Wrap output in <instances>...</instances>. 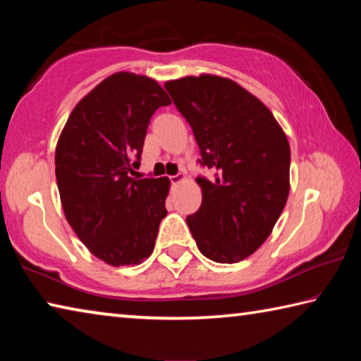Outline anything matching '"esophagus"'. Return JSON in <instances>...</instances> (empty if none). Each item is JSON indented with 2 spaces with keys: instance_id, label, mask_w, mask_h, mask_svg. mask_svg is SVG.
Here are the masks:
<instances>
[{
  "instance_id": "esophagus-1",
  "label": "esophagus",
  "mask_w": 361,
  "mask_h": 361,
  "mask_svg": "<svg viewBox=\"0 0 361 361\" xmlns=\"http://www.w3.org/2000/svg\"><path fill=\"white\" fill-rule=\"evenodd\" d=\"M170 181H172V185H178V183L185 181V175H183V173H178V175L170 176Z\"/></svg>"
}]
</instances>
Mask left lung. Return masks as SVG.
Returning a JSON list of instances; mask_svg holds the SVG:
<instances>
[{
	"mask_svg": "<svg viewBox=\"0 0 361 361\" xmlns=\"http://www.w3.org/2000/svg\"><path fill=\"white\" fill-rule=\"evenodd\" d=\"M194 132L202 166L215 178H195L202 205L186 218L200 253L239 262L276 226L290 194V143L258 97L229 78L185 76L166 82Z\"/></svg>",
	"mask_w": 361,
	"mask_h": 361,
	"instance_id": "left-lung-1",
	"label": "left lung"
}]
</instances>
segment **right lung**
Wrapping results in <instances>:
<instances>
[{"mask_svg":"<svg viewBox=\"0 0 361 361\" xmlns=\"http://www.w3.org/2000/svg\"><path fill=\"white\" fill-rule=\"evenodd\" d=\"M170 99L152 78L119 71L73 108L56 148L66 221L106 264L137 266L154 250L170 180L132 178L151 116Z\"/></svg>","mask_w":361,"mask_h":361,"instance_id":"add662e5","label":"right lung"}]
</instances>
